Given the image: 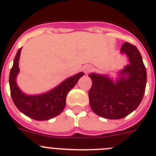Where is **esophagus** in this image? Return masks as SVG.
<instances>
[{"label": "esophagus", "instance_id": "1", "mask_svg": "<svg viewBox=\"0 0 156 156\" xmlns=\"http://www.w3.org/2000/svg\"><path fill=\"white\" fill-rule=\"evenodd\" d=\"M92 67L90 66H86L84 68H83V71H84V73H90V72H91L92 71Z\"/></svg>", "mask_w": 156, "mask_h": 156}]
</instances>
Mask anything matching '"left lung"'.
Returning a JSON list of instances; mask_svg holds the SVG:
<instances>
[{
  "label": "left lung",
  "instance_id": "left-lung-1",
  "mask_svg": "<svg viewBox=\"0 0 156 156\" xmlns=\"http://www.w3.org/2000/svg\"><path fill=\"white\" fill-rule=\"evenodd\" d=\"M121 53L128 64L118 71L116 78L91 73L92 86L89 90L90 106L95 114L106 119H121L135 110L143 100L147 84V70L140 52L126 42Z\"/></svg>",
  "mask_w": 156,
  "mask_h": 156
}]
</instances>
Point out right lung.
Masks as SVG:
<instances>
[{"mask_svg":"<svg viewBox=\"0 0 156 156\" xmlns=\"http://www.w3.org/2000/svg\"><path fill=\"white\" fill-rule=\"evenodd\" d=\"M21 51L22 48L18 49L14 57L9 79L11 97L15 106L24 115L36 121H46L58 116L65 108L67 94L84 73L80 72L67 78L59 85L44 93L28 95L21 90L17 83Z\"/></svg>","mask_w":156,"mask_h":156,"instance_id":"add662e5","label":"right lung"}]
</instances>
